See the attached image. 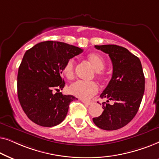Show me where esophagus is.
Listing matches in <instances>:
<instances>
[{"label": "esophagus", "instance_id": "obj_1", "mask_svg": "<svg viewBox=\"0 0 159 159\" xmlns=\"http://www.w3.org/2000/svg\"><path fill=\"white\" fill-rule=\"evenodd\" d=\"M82 101V102L83 103H84L85 104V105H87V106H90L91 104H92L93 103L91 101H84V100H81Z\"/></svg>", "mask_w": 159, "mask_h": 159}]
</instances>
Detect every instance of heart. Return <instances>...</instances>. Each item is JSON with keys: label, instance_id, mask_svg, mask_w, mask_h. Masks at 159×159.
I'll return each instance as SVG.
<instances>
[{"label": "heart", "instance_id": "1", "mask_svg": "<svg viewBox=\"0 0 159 159\" xmlns=\"http://www.w3.org/2000/svg\"><path fill=\"white\" fill-rule=\"evenodd\" d=\"M88 60L91 66L98 71L97 75L103 79L104 73L101 71L106 66L104 58L98 53H92L88 56ZM75 61L73 58L69 59L65 63L62 69L63 75L68 80H71L75 77ZM98 90V84L95 82L77 81L74 82L69 87V93L75 96L82 99H88L93 95L96 94Z\"/></svg>", "mask_w": 159, "mask_h": 159}]
</instances>
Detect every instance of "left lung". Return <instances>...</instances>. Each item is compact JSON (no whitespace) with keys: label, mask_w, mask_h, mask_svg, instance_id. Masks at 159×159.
<instances>
[{"label":"left lung","mask_w":159,"mask_h":159,"mask_svg":"<svg viewBox=\"0 0 159 159\" xmlns=\"http://www.w3.org/2000/svg\"><path fill=\"white\" fill-rule=\"evenodd\" d=\"M108 54L113 65L109 83L100 96L108 101L102 103L103 111L93 119L98 127L116 130L125 127L135 116L145 91V77L140 60L125 48L116 45H95ZM113 100L115 103H107Z\"/></svg>","instance_id":"left-lung-1"}]
</instances>
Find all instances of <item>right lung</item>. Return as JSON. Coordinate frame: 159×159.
Listing matches in <instances>:
<instances>
[{"label": "right lung", "instance_id": "obj_1", "mask_svg": "<svg viewBox=\"0 0 159 159\" xmlns=\"http://www.w3.org/2000/svg\"><path fill=\"white\" fill-rule=\"evenodd\" d=\"M82 51L65 43L45 41L25 52L17 75V94L23 111L34 123L53 127L66 116L69 104L77 98L59 92L65 84L62 69Z\"/></svg>", "mask_w": 159, "mask_h": 159}]
</instances>
